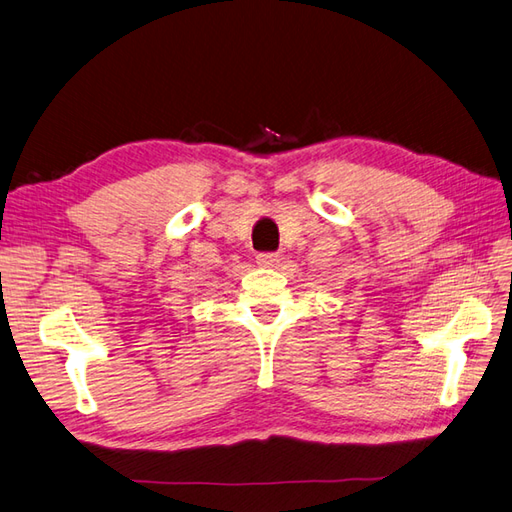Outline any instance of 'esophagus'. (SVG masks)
Wrapping results in <instances>:
<instances>
[{"instance_id": "34e87169", "label": "esophagus", "mask_w": 512, "mask_h": 512, "mask_svg": "<svg viewBox=\"0 0 512 512\" xmlns=\"http://www.w3.org/2000/svg\"><path fill=\"white\" fill-rule=\"evenodd\" d=\"M256 263L260 267H276L280 263V256L278 254H258Z\"/></svg>"}]
</instances>
